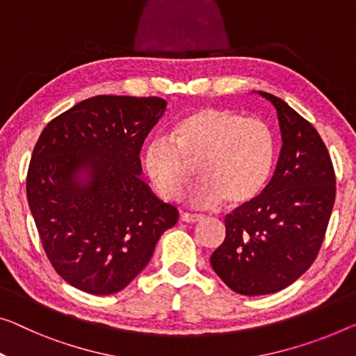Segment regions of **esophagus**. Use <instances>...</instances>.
I'll use <instances>...</instances> for the list:
<instances>
[{
    "instance_id": "1",
    "label": "esophagus",
    "mask_w": 356,
    "mask_h": 356,
    "mask_svg": "<svg viewBox=\"0 0 356 356\" xmlns=\"http://www.w3.org/2000/svg\"><path fill=\"white\" fill-rule=\"evenodd\" d=\"M180 219H182L184 222H188V224H192V222L203 220L204 216L203 214H193V212H182Z\"/></svg>"
}]
</instances>
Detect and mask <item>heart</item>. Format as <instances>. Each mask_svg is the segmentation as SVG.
I'll return each mask as SVG.
<instances>
[{
    "instance_id": "obj_1",
    "label": "heart",
    "mask_w": 356,
    "mask_h": 356,
    "mask_svg": "<svg viewBox=\"0 0 356 356\" xmlns=\"http://www.w3.org/2000/svg\"><path fill=\"white\" fill-rule=\"evenodd\" d=\"M277 158V137L256 116L219 107L190 110L177 120L168 139H153L144 150V169L156 193L177 198L198 161L201 179L188 201L209 208L224 198L227 206L246 204L262 193Z\"/></svg>"
}]
</instances>
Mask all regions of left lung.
I'll return each mask as SVG.
<instances>
[{"mask_svg":"<svg viewBox=\"0 0 356 356\" xmlns=\"http://www.w3.org/2000/svg\"><path fill=\"white\" fill-rule=\"evenodd\" d=\"M281 145L277 169L264 192L225 217V240L211 265L232 291L264 296L284 289L320 252L336 200L330 153L309 121L273 94Z\"/></svg>","mask_w":356,"mask_h":356,"instance_id":"obj_1","label":"left lung"}]
</instances>
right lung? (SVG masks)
<instances>
[{
  "instance_id": "right-lung-1",
  "label": "right lung",
  "mask_w": 356,
  "mask_h": 356,
  "mask_svg": "<svg viewBox=\"0 0 356 356\" xmlns=\"http://www.w3.org/2000/svg\"><path fill=\"white\" fill-rule=\"evenodd\" d=\"M166 105L160 97L95 95L49 121L36 142L29 206L51 265L76 289H124L177 222V209L139 177L140 148Z\"/></svg>"
}]
</instances>
